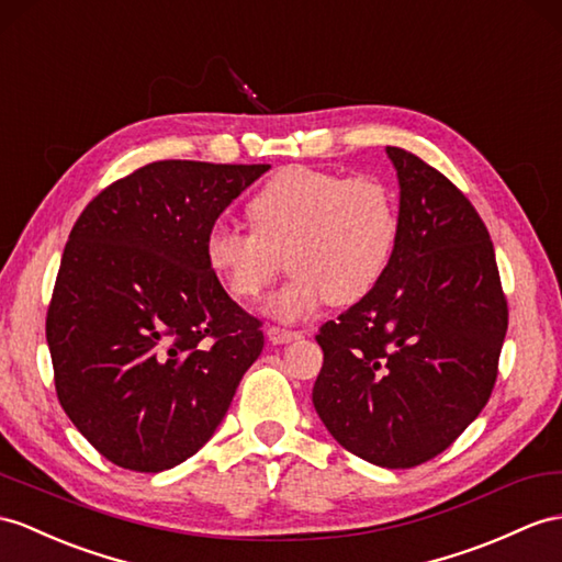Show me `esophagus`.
Masks as SVG:
<instances>
[{"instance_id": "1", "label": "esophagus", "mask_w": 562, "mask_h": 562, "mask_svg": "<svg viewBox=\"0 0 562 562\" xmlns=\"http://www.w3.org/2000/svg\"><path fill=\"white\" fill-rule=\"evenodd\" d=\"M267 336L273 346H283V344H293V340L303 338L300 331H291V328H281V326H269Z\"/></svg>"}]
</instances>
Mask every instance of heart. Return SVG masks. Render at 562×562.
Returning <instances> with one entry per match:
<instances>
[{
    "label": "heart",
    "mask_w": 562,
    "mask_h": 562,
    "mask_svg": "<svg viewBox=\"0 0 562 562\" xmlns=\"http://www.w3.org/2000/svg\"><path fill=\"white\" fill-rule=\"evenodd\" d=\"M252 231L216 222L204 259L224 289L257 300L279 277L291 279L269 297L281 322L307 317L326 300L355 305L386 277L401 238V214L376 178H348L310 167L273 173L248 202Z\"/></svg>",
    "instance_id": "obj_1"
}]
</instances>
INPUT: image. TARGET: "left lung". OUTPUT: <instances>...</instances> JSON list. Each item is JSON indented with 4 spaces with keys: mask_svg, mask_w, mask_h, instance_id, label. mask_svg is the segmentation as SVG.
I'll use <instances>...</instances> for the list:
<instances>
[{
    "mask_svg": "<svg viewBox=\"0 0 562 562\" xmlns=\"http://www.w3.org/2000/svg\"><path fill=\"white\" fill-rule=\"evenodd\" d=\"M401 238L376 289L322 324L312 403L334 439L407 470L436 458L482 413L508 331L494 243L472 202L401 147Z\"/></svg>",
    "mask_w": 562,
    "mask_h": 562,
    "instance_id": "1",
    "label": "left lung"
}]
</instances>
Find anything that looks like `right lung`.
Masks as SVG:
<instances>
[{
    "mask_svg": "<svg viewBox=\"0 0 562 562\" xmlns=\"http://www.w3.org/2000/svg\"><path fill=\"white\" fill-rule=\"evenodd\" d=\"M269 164L164 159L92 198L71 228L47 310L64 413L123 470L161 472L212 439L265 348L204 238Z\"/></svg>",
    "mask_w": 562,
    "mask_h": 562,
    "instance_id": "1",
    "label": "right lung"
}]
</instances>
